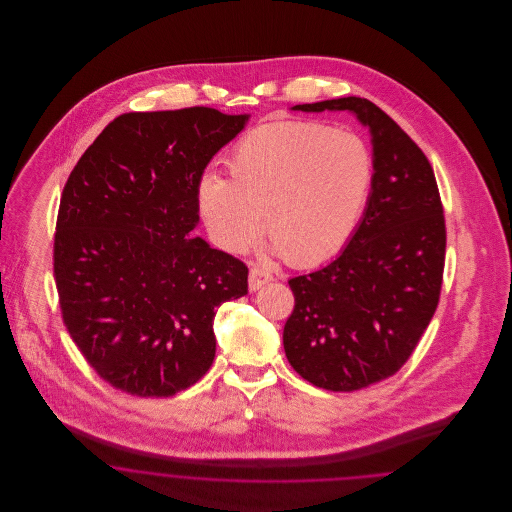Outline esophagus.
<instances>
[{
	"label": "esophagus",
	"instance_id": "34e87169",
	"mask_svg": "<svg viewBox=\"0 0 512 512\" xmlns=\"http://www.w3.org/2000/svg\"><path fill=\"white\" fill-rule=\"evenodd\" d=\"M272 280V274L267 272L265 268L253 267L249 270V290L257 292L259 288H263Z\"/></svg>",
	"mask_w": 512,
	"mask_h": 512
}]
</instances>
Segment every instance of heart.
Instances as JSON below:
<instances>
[{"label":"heart","mask_w":512,"mask_h":512,"mask_svg":"<svg viewBox=\"0 0 512 512\" xmlns=\"http://www.w3.org/2000/svg\"><path fill=\"white\" fill-rule=\"evenodd\" d=\"M230 180L197 184L203 222L220 249L244 253L261 234L295 267H313L351 240L374 182L365 140L324 122L276 121L247 132L228 157Z\"/></svg>","instance_id":"heart-1"}]
</instances>
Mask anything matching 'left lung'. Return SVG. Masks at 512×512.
<instances>
[{
	"mask_svg": "<svg viewBox=\"0 0 512 512\" xmlns=\"http://www.w3.org/2000/svg\"><path fill=\"white\" fill-rule=\"evenodd\" d=\"M292 109L349 111L372 138L363 220L332 263L288 282L295 305L284 326V351L301 378L322 390H361L407 363L436 313L447 240L438 182L422 149L372 101Z\"/></svg>",
	"mask_w": 512,
	"mask_h": 512,
	"instance_id": "left-lung-1",
	"label": "left lung"
}]
</instances>
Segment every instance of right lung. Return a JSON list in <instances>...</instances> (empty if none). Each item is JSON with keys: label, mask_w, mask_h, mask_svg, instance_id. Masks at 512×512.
Returning <instances> with one entry per match:
<instances>
[{"label": "right lung", "mask_w": 512, "mask_h": 512, "mask_svg": "<svg viewBox=\"0 0 512 512\" xmlns=\"http://www.w3.org/2000/svg\"><path fill=\"white\" fill-rule=\"evenodd\" d=\"M247 119L211 107L124 113L65 184L53 244L61 315L117 390L171 397L213 365L217 307L247 293V267L188 234L205 167Z\"/></svg>", "instance_id": "right-lung-1"}]
</instances>
